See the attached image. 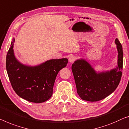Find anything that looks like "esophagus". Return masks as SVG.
I'll return each instance as SVG.
<instances>
[{
  "mask_svg": "<svg viewBox=\"0 0 129 129\" xmlns=\"http://www.w3.org/2000/svg\"><path fill=\"white\" fill-rule=\"evenodd\" d=\"M69 62L72 63V62H74L76 60V57L74 56V55H72V56H70L69 57Z\"/></svg>",
  "mask_w": 129,
  "mask_h": 129,
  "instance_id": "esophagus-1",
  "label": "esophagus"
}]
</instances>
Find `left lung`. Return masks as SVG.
I'll use <instances>...</instances> for the list:
<instances>
[{
	"instance_id": "8db88e82",
	"label": "left lung",
	"mask_w": 129,
	"mask_h": 129,
	"mask_svg": "<svg viewBox=\"0 0 129 129\" xmlns=\"http://www.w3.org/2000/svg\"><path fill=\"white\" fill-rule=\"evenodd\" d=\"M118 50V66L109 71L97 72L84 59H77L72 65L77 93L82 100L88 101L101 100L114 92L121 79L123 68L122 46L115 40Z\"/></svg>"
}]
</instances>
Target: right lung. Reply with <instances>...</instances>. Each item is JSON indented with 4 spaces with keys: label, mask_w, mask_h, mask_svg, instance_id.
I'll return each mask as SVG.
<instances>
[{
    "label": "right lung",
    "mask_w": 129,
    "mask_h": 129,
    "mask_svg": "<svg viewBox=\"0 0 129 129\" xmlns=\"http://www.w3.org/2000/svg\"><path fill=\"white\" fill-rule=\"evenodd\" d=\"M11 42L6 56V70L13 90L22 99L35 103H43L53 94L55 78L67 66V58L53 59L36 66L22 64L15 58Z\"/></svg>",
    "instance_id": "obj_1"
}]
</instances>
